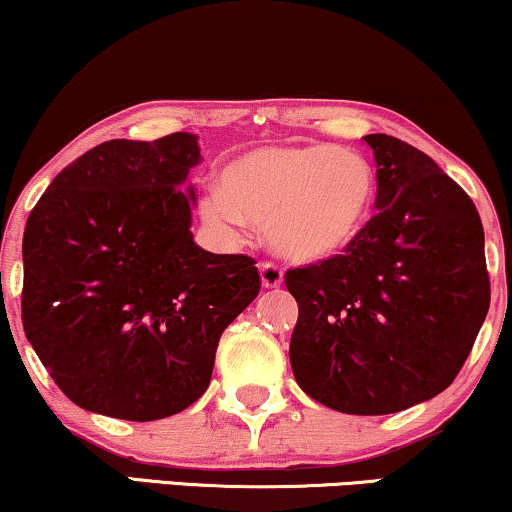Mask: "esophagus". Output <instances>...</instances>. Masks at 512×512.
Segmentation results:
<instances>
[{
    "label": "esophagus",
    "instance_id": "1",
    "mask_svg": "<svg viewBox=\"0 0 512 512\" xmlns=\"http://www.w3.org/2000/svg\"><path fill=\"white\" fill-rule=\"evenodd\" d=\"M260 279L264 289H279V286L284 284V274H281V269L272 262L260 264Z\"/></svg>",
    "mask_w": 512,
    "mask_h": 512
}]
</instances>
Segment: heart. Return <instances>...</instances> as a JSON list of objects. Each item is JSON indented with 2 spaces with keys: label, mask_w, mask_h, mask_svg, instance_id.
Returning <instances> with one entry per match:
<instances>
[{
  "label": "heart",
  "mask_w": 512,
  "mask_h": 512,
  "mask_svg": "<svg viewBox=\"0 0 512 512\" xmlns=\"http://www.w3.org/2000/svg\"><path fill=\"white\" fill-rule=\"evenodd\" d=\"M378 180L361 156L330 144L264 146L238 156L211 185L202 211L211 226L264 228L276 255L320 264L344 255L373 216Z\"/></svg>",
  "instance_id": "obj_1"
}]
</instances>
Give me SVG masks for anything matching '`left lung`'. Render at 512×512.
<instances>
[{
    "mask_svg": "<svg viewBox=\"0 0 512 512\" xmlns=\"http://www.w3.org/2000/svg\"><path fill=\"white\" fill-rule=\"evenodd\" d=\"M378 214L344 255L286 272L298 303L291 368L342 414H395L448 387L489 313L484 228L424 151L368 134Z\"/></svg>",
    "mask_w": 512,
    "mask_h": 512,
    "instance_id": "8db88e82",
    "label": "left lung"
}]
</instances>
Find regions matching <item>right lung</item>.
I'll return each instance as SVG.
<instances>
[{
  "label": "right lung",
  "mask_w": 512,
  "mask_h": 512,
  "mask_svg": "<svg viewBox=\"0 0 512 512\" xmlns=\"http://www.w3.org/2000/svg\"><path fill=\"white\" fill-rule=\"evenodd\" d=\"M197 134L110 139L50 182L23 231V332L93 414L154 421L207 392L223 330L255 301L245 255L192 238Z\"/></svg>",
  "instance_id": "add662e5"
}]
</instances>
